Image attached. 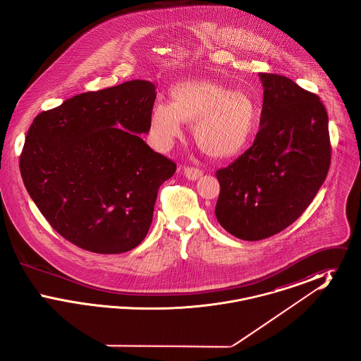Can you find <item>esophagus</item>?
Returning <instances> with one entry per match:
<instances>
[{"label": "esophagus", "mask_w": 361, "mask_h": 361, "mask_svg": "<svg viewBox=\"0 0 361 361\" xmlns=\"http://www.w3.org/2000/svg\"><path fill=\"white\" fill-rule=\"evenodd\" d=\"M202 174H203V171H200V169H197V168H185L184 169V176L188 178V180H197L199 177H202Z\"/></svg>", "instance_id": "esophagus-1"}]
</instances>
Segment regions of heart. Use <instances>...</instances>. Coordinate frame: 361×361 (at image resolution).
I'll return each instance as SVG.
<instances>
[{
    "instance_id": "obj_1",
    "label": "heart",
    "mask_w": 361,
    "mask_h": 361,
    "mask_svg": "<svg viewBox=\"0 0 361 361\" xmlns=\"http://www.w3.org/2000/svg\"><path fill=\"white\" fill-rule=\"evenodd\" d=\"M171 96L172 103L158 102L152 112V135L161 150L181 135L184 121H193L199 147L219 158L237 154L255 131L257 109L245 92L215 81H185Z\"/></svg>"
}]
</instances>
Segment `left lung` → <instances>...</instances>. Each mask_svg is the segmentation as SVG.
Wrapping results in <instances>:
<instances>
[{
	"label": "left lung",
	"instance_id": "8db88e82",
	"mask_svg": "<svg viewBox=\"0 0 361 361\" xmlns=\"http://www.w3.org/2000/svg\"><path fill=\"white\" fill-rule=\"evenodd\" d=\"M264 100L253 145L227 168L218 222L231 235L259 240L293 224L324 184L330 166L329 119L319 97L292 80L258 74Z\"/></svg>",
	"mask_w": 361,
	"mask_h": 361
}]
</instances>
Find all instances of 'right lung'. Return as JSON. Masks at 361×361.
<instances>
[{
    "label": "right lung",
    "mask_w": 361,
    "mask_h": 361,
    "mask_svg": "<svg viewBox=\"0 0 361 361\" xmlns=\"http://www.w3.org/2000/svg\"><path fill=\"white\" fill-rule=\"evenodd\" d=\"M155 86L134 80L68 99L39 114L20 155V173L52 228L100 255L145 240L161 184L176 164L139 134L152 127Z\"/></svg>",
    "instance_id": "1"
}]
</instances>
